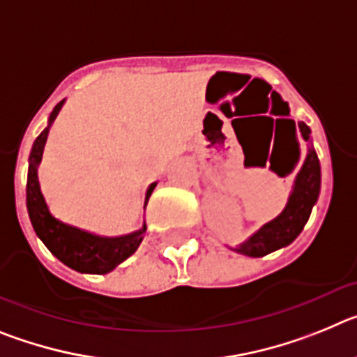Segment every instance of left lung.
Returning <instances> with one entry per match:
<instances>
[{"label": "left lung", "instance_id": "1", "mask_svg": "<svg viewBox=\"0 0 357 357\" xmlns=\"http://www.w3.org/2000/svg\"><path fill=\"white\" fill-rule=\"evenodd\" d=\"M293 128H295V123H293ZM298 132L302 139L307 143V151H305V159L301 169L295 175L286 207L272 222L264 223L247 241L234 248L238 254L248 255V257H263L279 248L288 247L298 238L311 216V211L320 195V160L311 141V128L304 121H298Z\"/></svg>", "mask_w": 357, "mask_h": 357}]
</instances>
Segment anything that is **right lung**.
Returning a JSON list of instances; mask_svg holds the SVG:
<instances>
[{
  "label": "right lung",
  "mask_w": 357,
  "mask_h": 357,
  "mask_svg": "<svg viewBox=\"0 0 357 357\" xmlns=\"http://www.w3.org/2000/svg\"><path fill=\"white\" fill-rule=\"evenodd\" d=\"M64 103L66 98L53 107L52 114L48 118V127L44 128L39 137L33 141L30 157H28V214H30V222L33 225L36 234L61 263L80 273L105 275V273L112 272L123 261L128 259L139 248L144 232H146V223H143V229L132 232V234L107 238V236H96L93 232L69 225V223L61 222L59 218L53 216L48 204H46V198L40 191L39 164L43 160L44 144L48 139L50 128H52L53 121L59 116ZM155 185L157 184H151L148 188L146 198H144V209H146L148 198H150L151 191L155 189Z\"/></svg>",
  "instance_id": "obj_1"
}]
</instances>
